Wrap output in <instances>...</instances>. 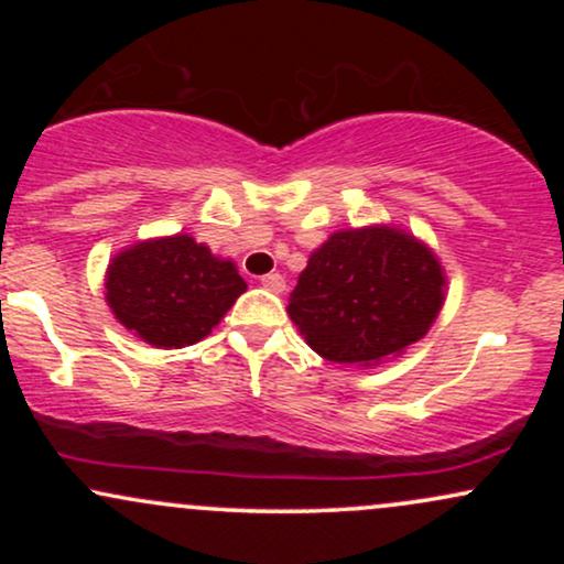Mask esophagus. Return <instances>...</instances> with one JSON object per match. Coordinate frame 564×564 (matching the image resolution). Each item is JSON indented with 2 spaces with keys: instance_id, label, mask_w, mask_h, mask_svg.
<instances>
[{
  "instance_id": "esophagus-1",
  "label": "esophagus",
  "mask_w": 564,
  "mask_h": 564,
  "mask_svg": "<svg viewBox=\"0 0 564 564\" xmlns=\"http://www.w3.org/2000/svg\"><path fill=\"white\" fill-rule=\"evenodd\" d=\"M260 283H262V286L268 289V291H273V294H283V291H286V281H283L281 273H268V275H262Z\"/></svg>"
}]
</instances>
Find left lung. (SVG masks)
Here are the masks:
<instances>
[{
    "mask_svg": "<svg viewBox=\"0 0 564 564\" xmlns=\"http://www.w3.org/2000/svg\"><path fill=\"white\" fill-rule=\"evenodd\" d=\"M443 289V268L413 236L341 230L310 254L289 315L326 360L371 366L430 332Z\"/></svg>",
    "mask_w": 564,
    "mask_h": 564,
    "instance_id": "obj_1",
    "label": "left lung"
}]
</instances>
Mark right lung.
I'll list each match as a JSON object with an SVG mask.
<instances>
[{"instance_id": "1", "label": "right lung", "mask_w": 564, "mask_h": 564, "mask_svg": "<svg viewBox=\"0 0 564 564\" xmlns=\"http://www.w3.org/2000/svg\"><path fill=\"white\" fill-rule=\"evenodd\" d=\"M113 315L148 345L177 349L204 339L246 291L236 264L191 236L159 238L121 251L108 268Z\"/></svg>"}]
</instances>
